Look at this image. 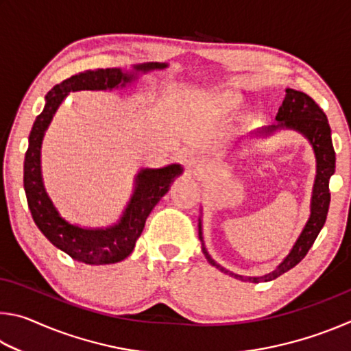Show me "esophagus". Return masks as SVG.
Returning a JSON list of instances; mask_svg holds the SVG:
<instances>
[{"mask_svg":"<svg viewBox=\"0 0 351 351\" xmlns=\"http://www.w3.org/2000/svg\"><path fill=\"white\" fill-rule=\"evenodd\" d=\"M186 162H187V167H190L192 170H199L203 167V161H201L198 154H190V156H187Z\"/></svg>","mask_w":351,"mask_h":351,"instance_id":"34e87169","label":"esophagus"}]
</instances>
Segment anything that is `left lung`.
<instances>
[{
    "label": "left lung",
    "instance_id": "left-lung-1",
    "mask_svg": "<svg viewBox=\"0 0 351 351\" xmlns=\"http://www.w3.org/2000/svg\"><path fill=\"white\" fill-rule=\"evenodd\" d=\"M285 99L278 108L276 116L274 125L258 128L249 134V139L254 138H269V136L276 134L282 130H291L304 136V138L310 142V145L314 152V158H316V176H314L313 192H311V204H310V217L305 223L304 229H302L300 235L297 237L295 243L291 247L287 257H285L280 263H278L274 269L266 272L263 276H240L235 272L226 269L224 266L217 263L215 260L210 257L207 252V247L204 245L203 239V219H198V235L201 240V249L206 255L207 261L212 266H215L224 274L237 278L241 282H251V283H260V282H271L277 278L278 276L285 274L291 268L302 261L306 252L310 251L314 240L317 239L320 229L324 228L326 213H328L330 207V178L335 173L336 169V153L332 148L331 142V128L328 125V119H326L325 112L319 108V105L314 100L306 96L305 93L291 90L287 88L285 90Z\"/></svg>",
    "mask_w": 351,
    "mask_h": 351
}]
</instances>
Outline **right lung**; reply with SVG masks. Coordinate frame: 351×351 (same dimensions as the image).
Here are the masks:
<instances>
[{
	"label": "right lung",
	"mask_w": 351,
	"mask_h": 351,
	"mask_svg": "<svg viewBox=\"0 0 351 351\" xmlns=\"http://www.w3.org/2000/svg\"><path fill=\"white\" fill-rule=\"evenodd\" d=\"M167 66L169 63L148 62L133 64L130 69L85 71L58 83L46 94L45 108L35 119L29 134L23 182L29 210L40 232L75 261L86 265H111L125 260L133 252L136 241L144 230L147 217L159 199L169 192L170 184L182 175V167L181 164H169L159 169H141L134 176L132 197L117 221L104 228H85L62 217L49 193L46 192L41 171V145L46 130L69 93L112 91L119 88L122 90L134 83L141 75Z\"/></svg>",
	"instance_id": "obj_1"
}]
</instances>
